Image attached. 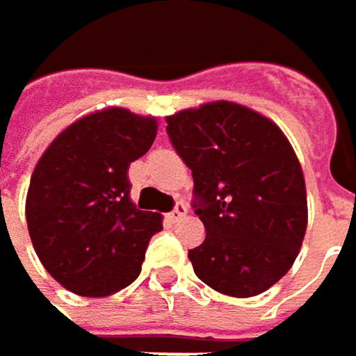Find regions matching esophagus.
Returning a JSON list of instances; mask_svg holds the SVG:
<instances>
[{
    "label": "esophagus",
    "instance_id": "34e87169",
    "mask_svg": "<svg viewBox=\"0 0 356 356\" xmlns=\"http://www.w3.org/2000/svg\"><path fill=\"white\" fill-rule=\"evenodd\" d=\"M187 214V206L183 204V202H177L175 204V208L169 212V220H173V222H177V220H181L183 216Z\"/></svg>",
    "mask_w": 356,
    "mask_h": 356
}]
</instances>
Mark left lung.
I'll list each match as a JSON object with an SVG mask.
<instances>
[{"label":"left lung","instance_id":"1","mask_svg":"<svg viewBox=\"0 0 356 356\" xmlns=\"http://www.w3.org/2000/svg\"><path fill=\"white\" fill-rule=\"evenodd\" d=\"M167 123L206 229L204 243L187 253L195 276L231 297L268 291L293 266L307 229L305 179L289 140L264 115L229 101Z\"/></svg>","mask_w":356,"mask_h":356}]
</instances>
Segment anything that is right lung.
<instances>
[{
  "mask_svg": "<svg viewBox=\"0 0 356 356\" xmlns=\"http://www.w3.org/2000/svg\"><path fill=\"white\" fill-rule=\"evenodd\" d=\"M156 138V121L127 108H105L63 129L36 165L26 222L47 272L82 297H107L142 270L156 212L129 200V165Z\"/></svg>",
  "mask_w": 356,
  "mask_h": 356,
  "instance_id": "obj_1",
  "label": "right lung"
}]
</instances>
